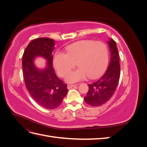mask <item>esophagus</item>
<instances>
[{
    "instance_id": "1",
    "label": "esophagus",
    "mask_w": 147,
    "mask_h": 147,
    "mask_svg": "<svg viewBox=\"0 0 147 147\" xmlns=\"http://www.w3.org/2000/svg\"><path fill=\"white\" fill-rule=\"evenodd\" d=\"M75 86H76V84H67V88H68V89H70V88H73V87Z\"/></svg>"
}]
</instances>
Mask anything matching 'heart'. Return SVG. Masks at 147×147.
I'll use <instances>...</instances> for the list:
<instances>
[{
  "instance_id": "b5f03b06",
  "label": "heart",
  "mask_w": 147,
  "mask_h": 147,
  "mask_svg": "<svg viewBox=\"0 0 147 147\" xmlns=\"http://www.w3.org/2000/svg\"><path fill=\"white\" fill-rule=\"evenodd\" d=\"M76 64L78 67L70 71L65 80L74 83L82 80L88 76L94 78L99 76L106 69L109 62V50L100 41L81 40L66 47V53L57 51L53 63L57 72L64 77Z\"/></svg>"
}]
</instances>
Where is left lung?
Returning a JSON list of instances; mask_svg holds the SVG:
<instances>
[{"label": "left lung", "mask_w": 147, "mask_h": 147, "mask_svg": "<svg viewBox=\"0 0 147 147\" xmlns=\"http://www.w3.org/2000/svg\"><path fill=\"white\" fill-rule=\"evenodd\" d=\"M108 43L110 52V61L105 74L97 80L88 84L89 90L84 100L93 107L106 103L113 95L120 77L119 57L116 42L110 39Z\"/></svg>", "instance_id": "left-lung-1"}]
</instances>
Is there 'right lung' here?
I'll list each match as a JSON object with an SVG mask.
<instances>
[{
	"label": "right lung",
	"mask_w": 147,
	"mask_h": 147,
	"mask_svg": "<svg viewBox=\"0 0 147 147\" xmlns=\"http://www.w3.org/2000/svg\"><path fill=\"white\" fill-rule=\"evenodd\" d=\"M55 41L49 38H38L30 42L23 56V71L26 88L32 99L43 108L54 109L59 107L68 92L67 86L60 80L53 67L52 52ZM37 56L47 61V67L39 69L34 65Z\"/></svg>",
	"instance_id": "1"
}]
</instances>
